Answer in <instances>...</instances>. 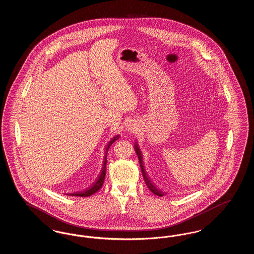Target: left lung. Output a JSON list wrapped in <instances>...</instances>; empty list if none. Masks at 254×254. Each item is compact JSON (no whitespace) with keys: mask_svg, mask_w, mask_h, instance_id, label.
<instances>
[{"mask_svg":"<svg viewBox=\"0 0 254 254\" xmlns=\"http://www.w3.org/2000/svg\"><path fill=\"white\" fill-rule=\"evenodd\" d=\"M134 149H135V151H136V153H137V156L139 158V161H140V166H142L141 165V162H142V153H141V149L139 148V146H138V143L137 142H135V144H134ZM143 167V166H142ZM141 167V168H142ZM142 172H143V176H144V179H145V185L147 186V188L149 189V190L152 192V193L155 194V195H157L159 197H162V196H164V193L162 192V191H160V190H158L157 189L151 184V182L150 180L146 177V174H145V169H142Z\"/></svg>","mask_w":254,"mask_h":254,"instance_id":"obj_1","label":"left lung"}]
</instances>
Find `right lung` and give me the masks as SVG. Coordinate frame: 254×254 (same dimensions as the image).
I'll use <instances>...</instances> for the list:
<instances>
[{"label": "right lung", "mask_w": 254, "mask_h": 254, "mask_svg": "<svg viewBox=\"0 0 254 254\" xmlns=\"http://www.w3.org/2000/svg\"><path fill=\"white\" fill-rule=\"evenodd\" d=\"M120 138V135H115L110 141H109V144L107 145L106 146V151H105V153H106V155H105V160H104V164H103V168H102V170H101V173H100V175H99V177L97 178L96 181L93 183V185L90 187V188H88L85 191H83V192H76V193H69L70 196H80V197H88V196H90V195H92V194L95 193L97 192L101 188H102V186H103V184H104V181H105V177H106V169H107V154H108V151H109V147H110V145H112L116 140H118ZM68 195V194H67Z\"/></svg>", "instance_id": "add662e5"}]
</instances>
